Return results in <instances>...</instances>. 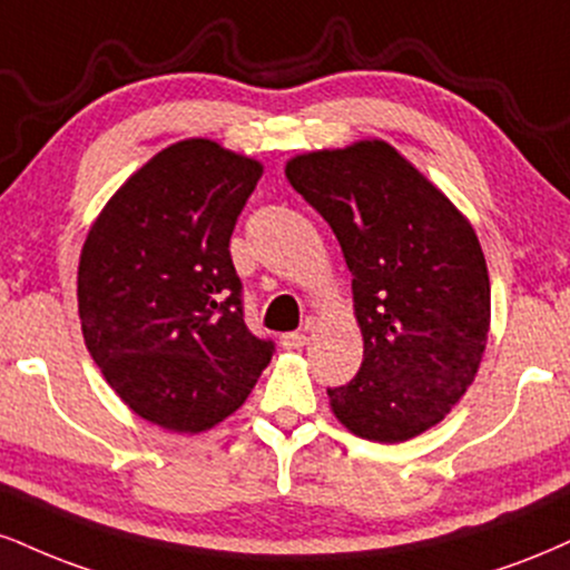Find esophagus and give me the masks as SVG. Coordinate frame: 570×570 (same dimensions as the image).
<instances>
[{"mask_svg": "<svg viewBox=\"0 0 570 570\" xmlns=\"http://www.w3.org/2000/svg\"><path fill=\"white\" fill-rule=\"evenodd\" d=\"M281 345H284L286 351H299V347L307 345V334L305 332H286V334H281Z\"/></svg>", "mask_w": 570, "mask_h": 570, "instance_id": "1", "label": "esophagus"}]
</instances>
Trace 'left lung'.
Here are the masks:
<instances>
[{
	"label": "left lung",
	"instance_id": "1",
	"mask_svg": "<svg viewBox=\"0 0 570 570\" xmlns=\"http://www.w3.org/2000/svg\"><path fill=\"white\" fill-rule=\"evenodd\" d=\"M292 188L332 225L353 273L361 372L328 390L353 435L403 443L456 406L481 368L491 281L470 219L385 140L286 161Z\"/></svg>",
	"mask_w": 570,
	"mask_h": 570
}]
</instances>
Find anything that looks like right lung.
Returning <instances> with one entry per match:
<instances>
[{
  "label": "right lung",
  "instance_id": "add662e5",
  "mask_svg": "<svg viewBox=\"0 0 570 570\" xmlns=\"http://www.w3.org/2000/svg\"><path fill=\"white\" fill-rule=\"evenodd\" d=\"M263 161L207 137L173 142L95 217L77 273L85 345L114 393L169 433L230 416L273 358L244 324L230 233Z\"/></svg>",
  "mask_w": 570,
  "mask_h": 570
}]
</instances>
